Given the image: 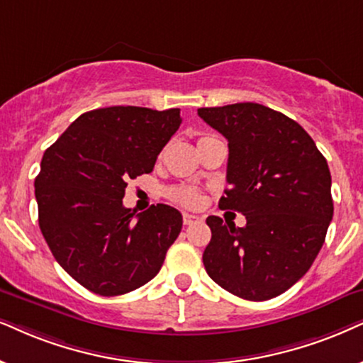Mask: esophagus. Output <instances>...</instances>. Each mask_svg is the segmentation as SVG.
I'll list each match as a JSON object with an SVG mask.
<instances>
[{
    "mask_svg": "<svg viewBox=\"0 0 363 363\" xmlns=\"http://www.w3.org/2000/svg\"><path fill=\"white\" fill-rule=\"evenodd\" d=\"M182 221H184L186 226H189V224L199 221V218H197V216H194V214H187V213H184V214H182Z\"/></svg>",
    "mask_w": 363,
    "mask_h": 363,
    "instance_id": "34e87169",
    "label": "esophagus"
}]
</instances>
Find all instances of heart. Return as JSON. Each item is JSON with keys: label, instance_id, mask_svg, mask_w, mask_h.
Here are the masks:
<instances>
[{"label": "heart", "instance_id": "obj_1", "mask_svg": "<svg viewBox=\"0 0 363 363\" xmlns=\"http://www.w3.org/2000/svg\"><path fill=\"white\" fill-rule=\"evenodd\" d=\"M214 137L211 135H203L199 140H197V145H203L206 142L213 140ZM167 196L169 199H172L174 203L181 204V206H187V208H194L201 203V194L199 191L194 189L191 186H174L167 189Z\"/></svg>", "mask_w": 363, "mask_h": 363}]
</instances>
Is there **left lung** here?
Here are the masks:
<instances>
[{"mask_svg": "<svg viewBox=\"0 0 363 363\" xmlns=\"http://www.w3.org/2000/svg\"><path fill=\"white\" fill-rule=\"evenodd\" d=\"M228 139V184L219 208L246 226L206 219L203 263L219 286L251 301L281 295L308 272L333 218L327 159L300 123L264 105L197 108Z\"/></svg>", "mask_w": 363, "mask_h": 363, "instance_id": "8db88e82", "label": "left lung"}]
</instances>
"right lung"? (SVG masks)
Wrapping results in <instances>:
<instances>
[{
  "instance_id": "right-lung-1",
  "label": "right lung",
  "mask_w": 363,
  "mask_h": 363,
  "mask_svg": "<svg viewBox=\"0 0 363 363\" xmlns=\"http://www.w3.org/2000/svg\"><path fill=\"white\" fill-rule=\"evenodd\" d=\"M181 122L179 108L90 110L45 150L35 179L41 235L86 290L123 295L159 273L182 216L167 204L134 216L122 199L130 179L152 172Z\"/></svg>"
}]
</instances>
